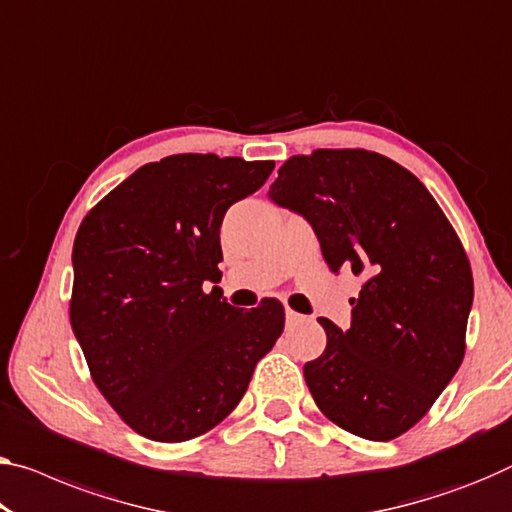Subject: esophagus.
<instances>
[{
	"instance_id": "esophagus-1",
	"label": "esophagus",
	"mask_w": 512,
	"mask_h": 512,
	"mask_svg": "<svg viewBox=\"0 0 512 512\" xmlns=\"http://www.w3.org/2000/svg\"><path fill=\"white\" fill-rule=\"evenodd\" d=\"M302 320H304V316H300V313L293 311V309H286V325H288V327L300 325Z\"/></svg>"
}]
</instances>
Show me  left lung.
<instances>
[{
    "label": "left lung",
    "instance_id": "8db88e82",
    "mask_svg": "<svg viewBox=\"0 0 512 512\" xmlns=\"http://www.w3.org/2000/svg\"><path fill=\"white\" fill-rule=\"evenodd\" d=\"M267 196L311 224L329 270L361 277L350 327L318 320L327 348L304 364L313 400L352 435H403L465 357L474 279L453 226L419 178L371 151L290 157Z\"/></svg>",
    "mask_w": 512,
    "mask_h": 512
}]
</instances>
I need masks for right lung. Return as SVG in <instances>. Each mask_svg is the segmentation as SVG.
I'll list each match as a JSON object with an SVG mask.
<instances>
[{
  "label": "right lung",
  "mask_w": 512,
  "mask_h": 512,
  "mask_svg": "<svg viewBox=\"0 0 512 512\" xmlns=\"http://www.w3.org/2000/svg\"><path fill=\"white\" fill-rule=\"evenodd\" d=\"M274 162L171 155L109 192L77 231L70 325L107 403L139 435L187 442L233 412L283 332V306L235 309L219 226Z\"/></svg>",
  "instance_id": "right-lung-1"
}]
</instances>
